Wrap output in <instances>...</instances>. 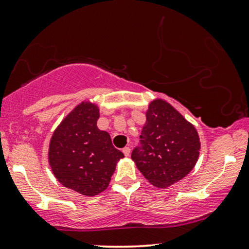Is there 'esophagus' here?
Returning a JSON list of instances; mask_svg holds the SVG:
<instances>
[{
  "instance_id": "34e87169",
  "label": "esophagus",
  "mask_w": 249,
  "mask_h": 249,
  "mask_svg": "<svg viewBox=\"0 0 249 249\" xmlns=\"http://www.w3.org/2000/svg\"><path fill=\"white\" fill-rule=\"evenodd\" d=\"M122 152H124V154L125 155V156H129L130 155V147H128V146H125V147L122 149Z\"/></svg>"
}]
</instances>
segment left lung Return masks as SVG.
I'll return each mask as SVG.
<instances>
[{
  "instance_id": "left-lung-1",
  "label": "left lung",
  "mask_w": 249,
  "mask_h": 249,
  "mask_svg": "<svg viewBox=\"0 0 249 249\" xmlns=\"http://www.w3.org/2000/svg\"><path fill=\"white\" fill-rule=\"evenodd\" d=\"M195 127L171 104L154 100L148 105L141 146L131 153L142 176L158 188H168L188 175L199 156Z\"/></svg>"
}]
</instances>
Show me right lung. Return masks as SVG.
Listing matches in <instances>:
<instances>
[{
  "label": "right lung",
  "mask_w": 249,
  "mask_h": 249,
  "mask_svg": "<svg viewBox=\"0 0 249 249\" xmlns=\"http://www.w3.org/2000/svg\"><path fill=\"white\" fill-rule=\"evenodd\" d=\"M100 110L90 102L77 105L53 132L49 163L67 188L95 196L107 188L124 153L112 145L110 135L97 128Z\"/></svg>",
  "instance_id": "right-lung-1"
}]
</instances>
